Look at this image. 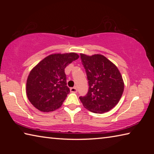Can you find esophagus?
<instances>
[{"instance_id":"34e87169","label":"esophagus","mask_w":154,"mask_h":154,"mask_svg":"<svg viewBox=\"0 0 154 154\" xmlns=\"http://www.w3.org/2000/svg\"><path fill=\"white\" fill-rule=\"evenodd\" d=\"M70 90H71V92L72 93H77V89L76 87L71 88Z\"/></svg>"}]
</instances>
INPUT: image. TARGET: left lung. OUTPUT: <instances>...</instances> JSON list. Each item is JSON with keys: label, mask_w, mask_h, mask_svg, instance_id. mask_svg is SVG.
<instances>
[{"label": "left lung", "mask_w": 154, "mask_h": 154, "mask_svg": "<svg viewBox=\"0 0 154 154\" xmlns=\"http://www.w3.org/2000/svg\"><path fill=\"white\" fill-rule=\"evenodd\" d=\"M80 56L89 83L88 94L80 96V100L85 109L93 113H106L119 103L123 94L124 83L120 72L101 54Z\"/></svg>", "instance_id": "1"}]
</instances>
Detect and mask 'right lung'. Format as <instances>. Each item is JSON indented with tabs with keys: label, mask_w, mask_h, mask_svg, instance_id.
Wrapping results in <instances>:
<instances>
[{
	"label": "right lung",
	"mask_w": 154,
	"mask_h": 154,
	"mask_svg": "<svg viewBox=\"0 0 154 154\" xmlns=\"http://www.w3.org/2000/svg\"><path fill=\"white\" fill-rule=\"evenodd\" d=\"M79 57L76 53L51 54L31 70L26 82V95L36 109L49 112L60 107L70 92L64 69Z\"/></svg>",
	"instance_id": "right-lung-1"
}]
</instances>
